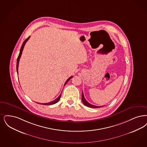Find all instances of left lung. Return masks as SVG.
<instances>
[{"mask_svg":"<svg viewBox=\"0 0 147 147\" xmlns=\"http://www.w3.org/2000/svg\"><path fill=\"white\" fill-rule=\"evenodd\" d=\"M82 102L84 103V105H85L88 107H90V108H100V107H103V106H94V105H91L90 103H89L88 101H86V100H85V97H84V94H83V92H82Z\"/></svg>","mask_w":147,"mask_h":147,"instance_id":"left-lung-1","label":"left lung"}]
</instances>
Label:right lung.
Returning <instances> with one entry per match:
<instances>
[{"mask_svg": "<svg viewBox=\"0 0 147 147\" xmlns=\"http://www.w3.org/2000/svg\"><path fill=\"white\" fill-rule=\"evenodd\" d=\"M30 36L28 38H27L24 41V42H23V44H22V47H21V49H20V53H19V55H18V59H17V65H16V69H17V73H18V63H19V61H20V57H21V55H22V51H23V50H24V45H25V44H26V42L28 40V39H30ZM73 76H71V77H69L67 80V81L65 82V85L71 79V78H72ZM64 85V86H65ZM61 94H60V95L59 96V97L56 99V100H53V101H51V102H49V103H40V104H41V105H54V104H55V103H56L57 102H58L59 101V100L60 99V98H61Z\"/></svg>", "mask_w": 147, "mask_h": 147, "instance_id": "right-lung-1", "label": "right lung"}]
</instances>
